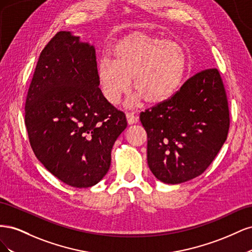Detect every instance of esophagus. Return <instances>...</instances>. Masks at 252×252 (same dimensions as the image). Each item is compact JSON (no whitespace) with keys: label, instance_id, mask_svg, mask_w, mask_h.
<instances>
[{"label":"esophagus","instance_id":"obj_1","mask_svg":"<svg viewBox=\"0 0 252 252\" xmlns=\"http://www.w3.org/2000/svg\"><path fill=\"white\" fill-rule=\"evenodd\" d=\"M126 119H127V123L129 125L135 124L136 122H138V117H136L133 112H127L126 113Z\"/></svg>","mask_w":252,"mask_h":252}]
</instances>
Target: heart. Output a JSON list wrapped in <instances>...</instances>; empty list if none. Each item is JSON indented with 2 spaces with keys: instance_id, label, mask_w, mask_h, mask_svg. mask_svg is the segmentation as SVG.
I'll use <instances>...</instances> for the list:
<instances>
[{
  "instance_id": "b5f03b06",
  "label": "heart",
  "mask_w": 252,
  "mask_h": 252,
  "mask_svg": "<svg viewBox=\"0 0 252 252\" xmlns=\"http://www.w3.org/2000/svg\"><path fill=\"white\" fill-rule=\"evenodd\" d=\"M103 59L96 80L103 97L116 105L131 87L136 101L161 104L177 93L187 71V53L181 44L142 32L122 37Z\"/></svg>"
}]
</instances>
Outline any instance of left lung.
<instances>
[{
  "instance_id": "obj_1",
  "label": "left lung",
  "mask_w": 252,
  "mask_h": 252,
  "mask_svg": "<svg viewBox=\"0 0 252 252\" xmlns=\"http://www.w3.org/2000/svg\"><path fill=\"white\" fill-rule=\"evenodd\" d=\"M147 162L155 177L180 184L202 174L229 130L224 84L217 68L197 72L169 100L140 114Z\"/></svg>"
}]
</instances>
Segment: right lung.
<instances>
[{
	"label": "right lung",
	"instance_id": "right-lung-1",
	"mask_svg": "<svg viewBox=\"0 0 252 252\" xmlns=\"http://www.w3.org/2000/svg\"><path fill=\"white\" fill-rule=\"evenodd\" d=\"M94 45L58 32L42 50L28 89L25 125L32 148L50 173L71 187L97 184L127 127L103 97Z\"/></svg>",
	"mask_w": 252,
	"mask_h": 252
}]
</instances>
